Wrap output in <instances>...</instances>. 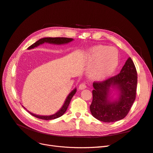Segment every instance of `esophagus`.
Masks as SVG:
<instances>
[{"label":"esophagus","instance_id":"obj_1","mask_svg":"<svg viewBox=\"0 0 153 153\" xmlns=\"http://www.w3.org/2000/svg\"><path fill=\"white\" fill-rule=\"evenodd\" d=\"M86 87H87V85H86V84H85V82L81 83V84H80V85H79V89H80V90L85 89Z\"/></svg>","mask_w":153,"mask_h":153}]
</instances>
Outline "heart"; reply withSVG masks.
Masks as SVG:
<instances>
[{"label": "heart", "mask_w": 153, "mask_h": 153, "mask_svg": "<svg viewBox=\"0 0 153 153\" xmlns=\"http://www.w3.org/2000/svg\"><path fill=\"white\" fill-rule=\"evenodd\" d=\"M89 61L92 64L90 75L95 78H105L114 72L119 63L117 50L113 47L97 46L92 48L89 56Z\"/></svg>", "instance_id": "obj_1"}]
</instances>
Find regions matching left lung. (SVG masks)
Wrapping results in <instances>:
<instances>
[{"label": "left lung", "mask_w": 153, "mask_h": 153, "mask_svg": "<svg viewBox=\"0 0 153 153\" xmlns=\"http://www.w3.org/2000/svg\"><path fill=\"white\" fill-rule=\"evenodd\" d=\"M137 72L132 59L129 57L121 72L101 82H94L92 101L90 110L92 116L100 121L112 123L128 115L136 98ZM110 87L119 90L118 100L108 98Z\"/></svg>", "instance_id": "left-lung-1"}]
</instances>
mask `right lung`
Returning a JSON list of instances; mask_svg holds the SVG:
<instances>
[{"label": "right lung", "mask_w": 153, "mask_h": 153, "mask_svg": "<svg viewBox=\"0 0 153 153\" xmlns=\"http://www.w3.org/2000/svg\"><path fill=\"white\" fill-rule=\"evenodd\" d=\"M73 39L72 38H42L40 39L38 41H37L36 43H34V44H32V45H30V47L28 48V49H31V48H34V47H38L39 45L43 44L44 43H52V44H57V45H61V44H65V43H68L70 41H73ZM76 91V89H75L74 90L72 91V92H71V93L69 94L67 98L65 101V103L63 105L62 107L61 108L59 111L57 113H55L53 115H49V116H42V115H36L32 113H30V112H29L32 115H33L34 117H36L38 119H43V120H52V119H54L58 118L59 117L62 116V115L66 112V111L68 107V106L69 105V103H70L71 100L73 98V96H74V94H75V92Z\"/></svg>", "instance_id": "add662e5"}]
</instances>
